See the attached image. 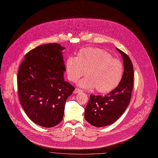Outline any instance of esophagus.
Returning <instances> with one entry per match:
<instances>
[{"instance_id":"esophagus-1","label":"esophagus","mask_w":158,"mask_h":158,"mask_svg":"<svg viewBox=\"0 0 158 158\" xmlns=\"http://www.w3.org/2000/svg\"><path fill=\"white\" fill-rule=\"evenodd\" d=\"M82 92V90L79 88H76L75 90H74V94H77V93H79V92Z\"/></svg>"}]
</instances>
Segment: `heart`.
Wrapping results in <instances>:
<instances>
[{"mask_svg": "<svg viewBox=\"0 0 158 158\" xmlns=\"http://www.w3.org/2000/svg\"><path fill=\"white\" fill-rule=\"evenodd\" d=\"M66 71L68 79L77 82L85 74L78 84L85 89L95 87L97 91L109 92L120 84L123 75V66L120 61L112 58L104 49L84 48L77 56H69L66 60Z\"/></svg>", "mask_w": 158, "mask_h": 158, "instance_id": "heart-1", "label": "heart"}]
</instances>
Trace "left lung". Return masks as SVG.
Returning <instances> with one entry per match:
<instances>
[{"label":"left lung","instance_id":"obj_1","mask_svg":"<svg viewBox=\"0 0 158 158\" xmlns=\"http://www.w3.org/2000/svg\"><path fill=\"white\" fill-rule=\"evenodd\" d=\"M124 64L122 79L118 85L105 96L90 95L85 108L87 122L96 127L115 123L124 113L130 103L133 87V66L129 56L118 48Z\"/></svg>","mask_w":158,"mask_h":158}]
</instances>
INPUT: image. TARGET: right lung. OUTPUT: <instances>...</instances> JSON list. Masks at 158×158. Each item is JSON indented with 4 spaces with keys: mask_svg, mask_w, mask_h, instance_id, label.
Masks as SVG:
<instances>
[{
    "mask_svg": "<svg viewBox=\"0 0 158 158\" xmlns=\"http://www.w3.org/2000/svg\"><path fill=\"white\" fill-rule=\"evenodd\" d=\"M64 49L58 43L39 46L27 52L19 70L20 103L29 118L41 127L62 121L66 102L75 89L64 79Z\"/></svg>",
    "mask_w": 158,
    "mask_h": 158,
    "instance_id": "1",
    "label": "right lung"
}]
</instances>
